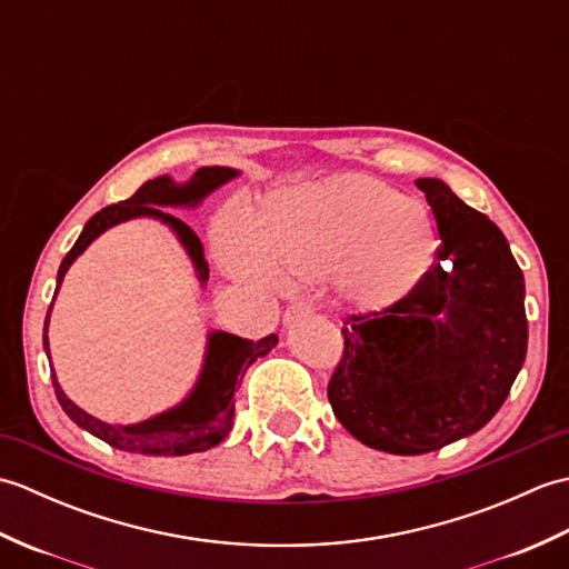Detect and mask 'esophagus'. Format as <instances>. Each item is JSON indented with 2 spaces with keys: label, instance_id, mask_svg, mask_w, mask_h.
Returning <instances> with one entry per match:
<instances>
[{
  "label": "esophagus",
  "instance_id": "34e87169",
  "mask_svg": "<svg viewBox=\"0 0 569 569\" xmlns=\"http://www.w3.org/2000/svg\"><path fill=\"white\" fill-rule=\"evenodd\" d=\"M310 312H312V308H310L308 303H293L291 308L286 310L283 322H286V325H291V322H296V320H300V318H308Z\"/></svg>",
  "mask_w": 569,
  "mask_h": 569
}]
</instances>
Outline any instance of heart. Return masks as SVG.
Instances as JSON below:
<instances>
[{
	"instance_id": "1",
	"label": "heart",
	"mask_w": 569,
	"mask_h": 569,
	"mask_svg": "<svg viewBox=\"0 0 569 569\" xmlns=\"http://www.w3.org/2000/svg\"><path fill=\"white\" fill-rule=\"evenodd\" d=\"M435 247L426 204L357 173L281 188L251 227L229 210L214 229L217 257L237 281L293 286L332 276L337 296L365 312L413 293Z\"/></svg>"
}]
</instances>
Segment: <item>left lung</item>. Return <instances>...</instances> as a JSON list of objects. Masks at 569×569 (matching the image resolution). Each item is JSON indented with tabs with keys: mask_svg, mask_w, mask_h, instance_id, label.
<instances>
[{
	"mask_svg": "<svg viewBox=\"0 0 569 569\" xmlns=\"http://www.w3.org/2000/svg\"><path fill=\"white\" fill-rule=\"evenodd\" d=\"M442 239L401 303L345 322L328 398L337 420L389 455H426L497 416L528 349L526 283L501 229L440 178H418Z\"/></svg>",
	"mask_w": 569,
	"mask_h": 569,
	"instance_id": "obj_1",
	"label": "left lung"
}]
</instances>
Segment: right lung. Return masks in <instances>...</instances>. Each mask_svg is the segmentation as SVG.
I'll list each match as a JSON object with an SVG mask.
<instances>
[{"mask_svg":"<svg viewBox=\"0 0 569 569\" xmlns=\"http://www.w3.org/2000/svg\"><path fill=\"white\" fill-rule=\"evenodd\" d=\"M241 171L229 166H202L192 173L186 183H178L171 176H159L153 180H147L134 196L129 200H122L119 204H110V208L100 210L92 214L88 224L82 227L76 244L66 253V259L60 261L58 278H56V296L60 291V283L68 273V269L80 253L88 249L94 239L102 237L107 229H112L129 220H156L166 224L180 247L186 249L188 259L192 263V271L200 286H208L210 269L208 259H204V251L198 234L192 229L178 220V217L163 212L166 208H183V210H196L204 202V198L212 196L217 188L227 186L229 180L239 178ZM53 296V298H56ZM51 310L48 308V316L43 322V349L48 359H51V349H48V320H51ZM278 345V337H263L259 342L241 340L237 335H229L224 330H210L208 342H204V355H202V367L192 389L180 398V401L171 408L161 410L147 420L129 422H107L90 416L88 410H82L78 403H72L66 396L63 386L58 383L56 371L51 369L53 389L58 396L60 408L66 410L68 418L76 422L78 428L88 430L94 438L102 442L117 447V450L134 452V455H166V457H180L190 452H204L210 447L220 445L229 430H232L234 420V389L237 383L244 379L247 369L257 361L259 357H266L271 349Z\"/></svg>","mask_w":569,"mask_h":569,"instance_id":"obj_1","label":"right lung"}]
</instances>
